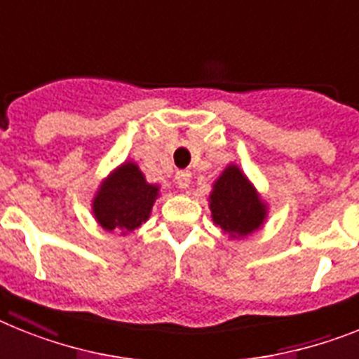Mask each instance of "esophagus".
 <instances>
[{
	"label": "esophagus",
	"instance_id": "obj_1",
	"mask_svg": "<svg viewBox=\"0 0 359 359\" xmlns=\"http://www.w3.org/2000/svg\"><path fill=\"white\" fill-rule=\"evenodd\" d=\"M174 180H176L177 187H180V189H182V191H187V189H189V187H191L192 174L189 172V170H177V172H176V177H174Z\"/></svg>",
	"mask_w": 359,
	"mask_h": 359
}]
</instances>
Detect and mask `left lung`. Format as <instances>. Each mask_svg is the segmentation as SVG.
I'll use <instances>...</instances> for the list:
<instances>
[{
    "instance_id": "1",
    "label": "left lung",
    "mask_w": 359,
    "mask_h": 359,
    "mask_svg": "<svg viewBox=\"0 0 359 359\" xmlns=\"http://www.w3.org/2000/svg\"><path fill=\"white\" fill-rule=\"evenodd\" d=\"M212 224L229 240H242L264 226L269 205L238 165L229 163L209 192Z\"/></svg>"
}]
</instances>
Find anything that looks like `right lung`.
<instances>
[{"label": "right lung", "instance_id": "add662e5", "mask_svg": "<svg viewBox=\"0 0 359 359\" xmlns=\"http://www.w3.org/2000/svg\"><path fill=\"white\" fill-rule=\"evenodd\" d=\"M159 194L161 187L148 183L137 163L126 159L97 187L91 198V215L104 231L126 236L150 218Z\"/></svg>", "mask_w": 359, "mask_h": 359}]
</instances>
